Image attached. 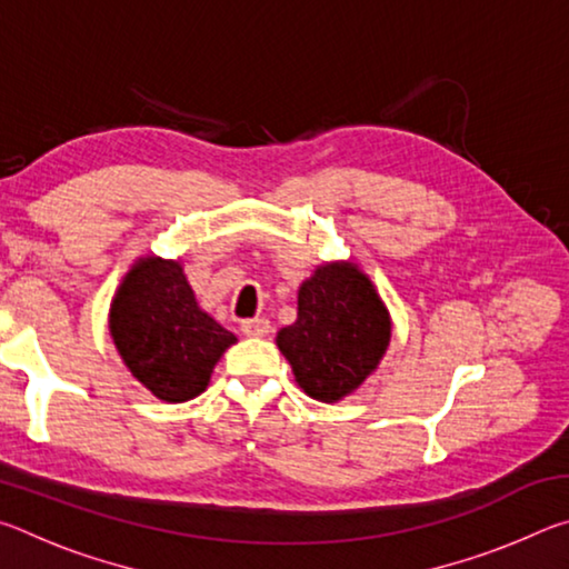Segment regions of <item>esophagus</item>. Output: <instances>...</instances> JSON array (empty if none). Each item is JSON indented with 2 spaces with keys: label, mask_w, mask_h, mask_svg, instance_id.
<instances>
[{
  "label": "esophagus",
  "mask_w": 569,
  "mask_h": 569,
  "mask_svg": "<svg viewBox=\"0 0 569 569\" xmlns=\"http://www.w3.org/2000/svg\"><path fill=\"white\" fill-rule=\"evenodd\" d=\"M240 331H243L246 336H266L268 331H271V323H268L266 319H246V321H240Z\"/></svg>",
  "instance_id": "obj_1"
}]
</instances>
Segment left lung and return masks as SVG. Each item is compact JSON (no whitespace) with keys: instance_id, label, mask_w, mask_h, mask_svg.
Here are the masks:
<instances>
[{"instance_id":"8db88e82","label":"left lung","mask_w":569,"mask_h":569,"mask_svg":"<svg viewBox=\"0 0 569 569\" xmlns=\"http://www.w3.org/2000/svg\"><path fill=\"white\" fill-rule=\"evenodd\" d=\"M389 339V313L369 278L353 263H331L301 286L298 319L276 343L308 397L339 401L377 369Z\"/></svg>"}]
</instances>
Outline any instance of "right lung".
Returning a JSON list of instances; mask_svg holds the SVG:
<instances>
[{
    "instance_id": "right-lung-1",
    "label": "right lung",
    "mask_w": 569,
    "mask_h": 569,
    "mask_svg": "<svg viewBox=\"0 0 569 569\" xmlns=\"http://www.w3.org/2000/svg\"><path fill=\"white\" fill-rule=\"evenodd\" d=\"M110 333L132 377L158 399L180 403L206 391L213 366L236 336L200 311L176 261L142 258L124 276Z\"/></svg>"
}]
</instances>
